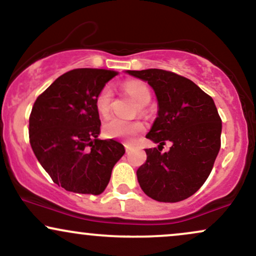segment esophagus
<instances>
[{
    "instance_id": "obj_1",
    "label": "esophagus",
    "mask_w": 256,
    "mask_h": 256,
    "mask_svg": "<svg viewBox=\"0 0 256 256\" xmlns=\"http://www.w3.org/2000/svg\"><path fill=\"white\" fill-rule=\"evenodd\" d=\"M125 149H126V152H128L131 150V146H128V144H125Z\"/></svg>"
}]
</instances>
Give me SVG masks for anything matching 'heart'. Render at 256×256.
I'll list each match as a JSON object with an SVG mask.
<instances>
[{
    "instance_id": "obj_1",
    "label": "heart",
    "mask_w": 256,
    "mask_h": 256,
    "mask_svg": "<svg viewBox=\"0 0 256 256\" xmlns=\"http://www.w3.org/2000/svg\"><path fill=\"white\" fill-rule=\"evenodd\" d=\"M124 90L140 107H146L152 100V92L148 85L140 80H128L124 83ZM113 94L110 86H104L96 98V110L102 116H107L112 108ZM143 124L140 122H126L119 118H110L104 122V134L108 138H119L132 142L134 136L143 131Z\"/></svg>"
}]
</instances>
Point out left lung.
Returning <instances> with one entry per match:
<instances>
[{
  "label": "left lung",
  "instance_id": "8db88e82",
  "mask_svg": "<svg viewBox=\"0 0 256 256\" xmlns=\"http://www.w3.org/2000/svg\"><path fill=\"white\" fill-rule=\"evenodd\" d=\"M126 73L146 82L158 100V116L146 137L158 146L146 149V164L137 170L140 186L158 202L183 201L204 185L219 152L222 119L213 98L173 72ZM166 142L172 146L161 153Z\"/></svg>",
  "mask_w": 256,
  "mask_h": 256
}]
</instances>
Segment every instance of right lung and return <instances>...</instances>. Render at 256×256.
<instances>
[{
  "label": "right lung",
  "mask_w": 256,
  "mask_h": 256,
  "mask_svg": "<svg viewBox=\"0 0 256 256\" xmlns=\"http://www.w3.org/2000/svg\"><path fill=\"white\" fill-rule=\"evenodd\" d=\"M116 74L110 70H72L38 96L32 107V150L52 182L67 192H104L114 165L125 154L122 143L98 138L96 98Z\"/></svg>",
  "instance_id": "1"
}]
</instances>
